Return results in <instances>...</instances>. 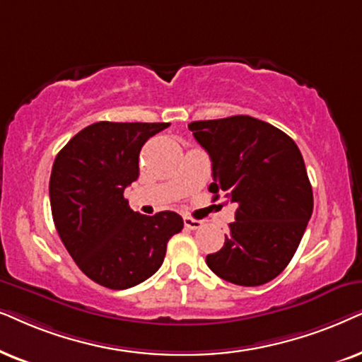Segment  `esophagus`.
Segmentation results:
<instances>
[{"label":"esophagus","instance_id":"34e87169","mask_svg":"<svg viewBox=\"0 0 362 362\" xmlns=\"http://www.w3.org/2000/svg\"><path fill=\"white\" fill-rule=\"evenodd\" d=\"M184 225H185V228H189V230H197L204 225V221L190 218V216H184Z\"/></svg>","mask_w":362,"mask_h":362}]
</instances>
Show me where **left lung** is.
<instances>
[{
  "instance_id": "obj_1",
  "label": "left lung",
  "mask_w": 362,
  "mask_h": 362,
  "mask_svg": "<svg viewBox=\"0 0 362 362\" xmlns=\"http://www.w3.org/2000/svg\"><path fill=\"white\" fill-rule=\"evenodd\" d=\"M189 129L211 158L214 200L237 205L220 252L206 255L216 276L240 286L272 281L288 267L313 214V190L295 141L250 115L197 120Z\"/></svg>"
}]
</instances>
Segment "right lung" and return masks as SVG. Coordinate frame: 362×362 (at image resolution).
I'll list each match as a JSON object with an SVG mask.
<instances>
[{
    "label": "right lung",
    "mask_w": 362,
    "mask_h": 362,
    "mask_svg": "<svg viewBox=\"0 0 362 362\" xmlns=\"http://www.w3.org/2000/svg\"><path fill=\"white\" fill-rule=\"evenodd\" d=\"M167 122H95L56 156L49 178L52 220L86 276L110 290L146 281L165 258L167 243L184 228L175 211L147 216L124 199L139 177V153Z\"/></svg>",
    "instance_id": "obj_1"
}]
</instances>
